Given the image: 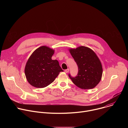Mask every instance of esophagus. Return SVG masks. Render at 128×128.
<instances>
[{"label": "esophagus", "mask_w": 128, "mask_h": 128, "mask_svg": "<svg viewBox=\"0 0 128 128\" xmlns=\"http://www.w3.org/2000/svg\"><path fill=\"white\" fill-rule=\"evenodd\" d=\"M69 69H68V68L65 70V72L66 73H68V72H69Z\"/></svg>", "instance_id": "1"}]
</instances>
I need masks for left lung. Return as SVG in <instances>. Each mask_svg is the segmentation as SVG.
Listing matches in <instances>:
<instances>
[{"mask_svg":"<svg viewBox=\"0 0 128 128\" xmlns=\"http://www.w3.org/2000/svg\"><path fill=\"white\" fill-rule=\"evenodd\" d=\"M69 50L78 65V70L76 77L69 74L70 78L80 88H95L101 80L103 71L101 62L96 54L90 48L84 46Z\"/></svg>","mask_w":128,"mask_h":128,"instance_id":"8db88e82","label":"left lung"}]
</instances>
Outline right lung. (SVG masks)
Returning a JSON list of instances; mask_svg holds the SVG:
<instances>
[{
    "instance_id": "right-lung-1",
    "label": "right lung",
    "mask_w": 128,
    "mask_h": 128,
    "mask_svg": "<svg viewBox=\"0 0 128 128\" xmlns=\"http://www.w3.org/2000/svg\"><path fill=\"white\" fill-rule=\"evenodd\" d=\"M54 50L46 46L36 49L29 58L25 68V74L29 83L32 86L44 88L63 71L57 60H52Z\"/></svg>"
}]
</instances>
